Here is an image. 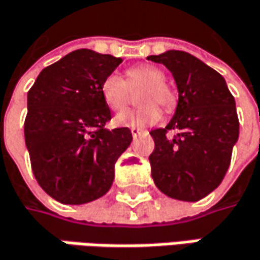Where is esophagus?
<instances>
[{
	"label": "esophagus",
	"instance_id": "esophagus-1",
	"mask_svg": "<svg viewBox=\"0 0 260 260\" xmlns=\"http://www.w3.org/2000/svg\"><path fill=\"white\" fill-rule=\"evenodd\" d=\"M143 132V129H140V128H131V134H132V137H137V135H140Z\"/></svg>",
	"mask_w": 260,
	"mask_h": 260
}]
</instances>
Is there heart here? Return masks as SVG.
Returning <instances> with one entry per match:
<instances>
[{
    "label": "heart",
    "mask_w": 260,
    "mask_h": 260,
    "mask_svg": "<svg viewBox=\"0 0 260 260\" xmlns=\"http://www.w3.org/2000/svg\"><path fill=\"white\" fill-rule=\"evenodd\" d=\"M144 86L138 101L143 104L135 110L122 112L115 117L119 126L144 128L156 125L161 119V106L165 110H172L176 104L175 92L165 82V73L153 64H138L126 70V81L117 75H107L100 86L101 95L109 109L113 112L123 110L131 100V89Z\"/></svg>",
    "instance_id": "obj_1"
}]
</instances>
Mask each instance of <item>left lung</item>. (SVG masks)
<instances>
[{"mask_svg": "<svg viewBox=\"0 0 260 260\" xmlns=\"http://www.w3.org/2000/svg\"><path fill=\"white\" fill-rule=\"evenodd\" d=\"M148 60L161 63L178 88L175 115L154 129L148 160L159 190L182 202H197L222 182L238 140L236 101L225 79L197 57L171 50ZM175 129L174 139L167 131Z\"/></svg>", "mask_w": 260, "mask_h": 260, "instance_id": "8db88e82", "label": "left lung"}]
</instances>
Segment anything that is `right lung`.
<instances>
[{
    "label": "right lung",
    "instance_id": "obj_1",
    "mask_svg": "<svg viewBox=\"0 0 260 260\" xmlns=\"http://www.w3.org/2000/svg\"><path fill=\"white\" fill-rule=\"evenodd\" d=\"M120 63L110 54L76 50L42 70L27 92L24 141L32 171L63 205L103 197L132 141L129 128L104 129L112 115L100 86Z\"/></svg>",
    "mask_w": 260,
    "mask_h": 260
}]
</instances>
